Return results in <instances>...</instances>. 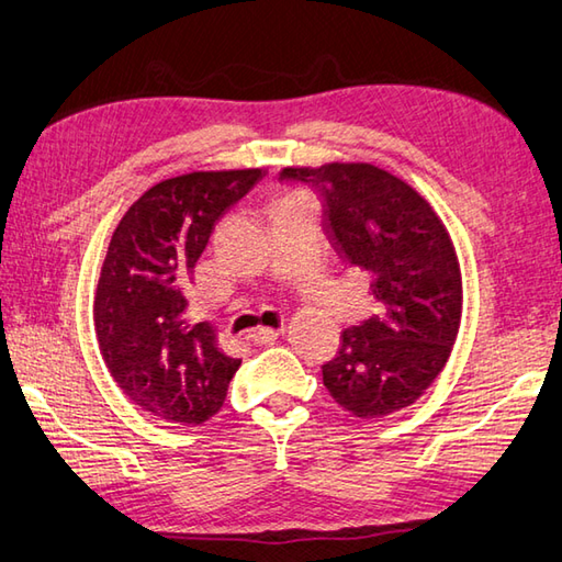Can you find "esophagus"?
<instances>
[{"mask_svg": "<svg viewBox=\"0 0 562 562\" xmlns=\"http://www.w3.org/2000/svg\"><path fill=\"white\" fill-rule=\"evenodd\" d=\"M284 331V326H278V329H270V326H258V329L250 331V341L258 346H268L280 339V334Z\"/></svg>", "mask_w": 562, "mask_h": 562, "instance_id": "esophagus-1", "label": "esophagus"}]
</instances>
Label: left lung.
I'll list each match as a JSON object with an SVG mask.
<instances>
[{
    "label": "left lung",
    "mask_w": 562,
    "mask_h": 562,
    "mask_svg": "<svg viewBox=\"0 0 562 562\" xmlns=\"http://www.w3.org/2000/svg\"><path fill=\"white\" fill-rule=\"evenodd\" d=\"M319 193L331 248L366 274L375 312L341 331L324 385L356 417L391 415L440 375L462 319V272L445 223L420 193L373 165L288 167Z\"/></svg>",
    "instance_id": "8db88e82"
}]
</instances>
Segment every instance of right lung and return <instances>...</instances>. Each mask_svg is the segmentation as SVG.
I'll list each match as a JSON object with an SVG mask.
<instances>
[{"label":"right lung","mask_w":562,"mask_h":562,"mask_svg":"<svg viewBox=\"0 0 562 562\" xmlns=\"http://www.w3.org/2000/svg\"><path fill=\"white\" fill-rule=\"evenodd\" d=\"M265 177L262 169L165 179L117 223L100 270L93 322L100 353L130 401L171 423L221 411L240 359L209 322L189 324L187 290L213 226Z\"/></svg>","instance_id":"add662e5"}]
</instances>
